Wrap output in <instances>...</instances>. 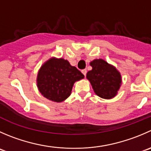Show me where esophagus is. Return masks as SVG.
I'll use <instances>...</instances> for the list:
<instances>
[{
    "instance_id": "1",
    "label": "esophagus",
    "mask_w": 151,
    "mask_h": 151,
    "mask_svg": "<svg viewBox=\"0 0 151 151\" xmlns=\"http://www.w3.org/2000/svg\"><path fill=\"white\" fill-rule=\"evenodd\" d=\"M82 73H83V74H84L85 76H86V73H87V70H86V69L82 70Z\"/></svg>"
}]
</instances>
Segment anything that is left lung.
Segmentation results:
<instances>
[{
    "mask_svg": "<svg viewBox=\"0 0 151 151\" xmlns=\"http://www.w3.org/2000/svg\"><path fill=\"white\" fill-rule=\"evenodd\" d=\"M92 69L86 74L93 91L103 99H112L117 94L122 83L121 74L114 65L102 59H96L90 63Z\"/></svg>",
    "mask_w": 151,
    "mask_h": 151,
    "instance_id": "8db88e82",
    "label": "left lung"
}]
</instances>
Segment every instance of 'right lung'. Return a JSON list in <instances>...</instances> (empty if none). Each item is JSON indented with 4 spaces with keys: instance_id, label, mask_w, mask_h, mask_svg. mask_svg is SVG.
Listing matches in <instances>:
<instances>
[{
    "instance_id": "right-lung-1",
    "label": "right lung",
    "mask_w": 151,
    "mask_h": 151,
    "mask_svg": "<svg viewBox=\"0 0 151 151\" xmlns=\"http://www.w3.org/2000/svg\"><path fill=\"white\" fill-rule=\"evenodd\" d=\"M83 78L84 75L68 60L52 58L40 67L37 86L46 99L61 102L71 95L74 83Z\"/></svg>"
}]
</instances>
